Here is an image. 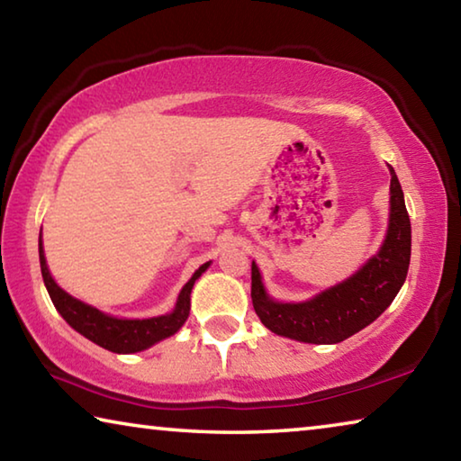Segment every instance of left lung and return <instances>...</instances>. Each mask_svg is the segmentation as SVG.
I'll list each match as a JSON object with an SVG mask.
<instances>
[{
  "label": "left lung",
  "instance_id": "obj_1",
  "mask_svg": "<svg viewBox=\"0 0 461 461\" xmlns=\"http://www.w3.org/2000/svg\"><path fill=\"white\" fill-rule=\"evenodd\" d=\"M411 262V220L402 189L390 167V223L380 252L338 286L305 303H276L262 286L252 262V303L270 331L305 343H339L364 330L386 311L407 278Z\"/></svg>",
  "mask_w": 461,
  "mask_h": 461
}]
</instances>
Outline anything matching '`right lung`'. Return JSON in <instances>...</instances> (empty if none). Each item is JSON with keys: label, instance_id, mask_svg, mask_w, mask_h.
I'll list each match as a JSON object with an SVG mask.
<instances>
[{"label": "right lung", "instance_id": "obj_1", "mask_svg": "<svg viewBox=\"0 0 461 461\" xmlns=\"http://www.w3.org/2000/svg\"><path fill=\"white\" fill-rule=\"evenodd\" d=\"M38 252H41V268L46 291H49L54 307H57L62 319L93 343H97V346L115 354L142 352V349L154 346L156 341L170 338V335L181 330V325L186 321V317H189L191 291L194 280H197L209 267V262L203 264V267L191 276L189 283L183 286L173 313L152 319H118L101 313V311L85 305V303L73 299L71 294L62 291V288L52 280L49 268H46L42 240L41 246H38Z\"/></svg>", "mask_w": 461, "mask_h": 461}]
</instances>
